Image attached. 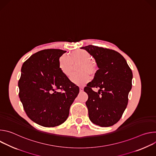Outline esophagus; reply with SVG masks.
<instances>
[{
    "label": "esophagus",
    "instance_id": "34e87169",
    "mask_svg": "<svg viewBox=\"0 0 156 156\" xmlns=\"http://www.w3.org/2000/svg\"><path fill=\"white\" fill-rule=\"evenodd\" d=\"M80 91H83V87H80Z\"/></svg>",
    "mask_w": 156,
    "mask_h": 156
}]
</instances>
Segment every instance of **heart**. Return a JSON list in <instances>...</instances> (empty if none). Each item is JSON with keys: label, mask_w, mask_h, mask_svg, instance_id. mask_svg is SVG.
Here are the masks:
<instances>
[{"label": "heart", "mask_w": 156, "mask_h": 156, "mask_svg": "<svg viewBox=\"0 0 156 156\" xmlns=\"http://www.w3.org/2000/svg\"><path fill=\"white\" fill-rule=\"evenodd\" d=\"M92 60V56L87 51H77L72 52L70 56L61 55L58 59V66L63 74L69 76L72 74L73 64L80 63L78 70L81 73L73 75L70 80L76 84L84 85L90 80V77L87 73L93 74L95 71Z\"/></svg>", "instance_id": "obj_1"}]
</instances>
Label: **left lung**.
<instances>
[{
	"mask_svg": "<svg viewBox=\"0 0 156 156\" xmlns=\"http://www.w3.org/2000/svg\"><path fill=\"white\" fill-rule=\"evenodd\" d=\"M96 60L99 70L84 91L89 118L101 127L112 126L121 119L127 106L133 73L125 58L112 49L93 45L81 48ZM93 87L100 89L97 93Z\"/></svg>",
	"mask_w": 156,
	"mask_h": 156,
	"instance_id": "obj_1",
	"label": "left lung"
}]
</instances>
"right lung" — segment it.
Segmentation results:
<instances>
[{
  "label": "right lung",
  "mask_w": 156,
  "mask_h": 156,
  "mask_svg": "<svg viewBox=\"0 0 156 156\" xmlns=\"http://www.w3.org/2000/svg\"><path fill=\"white\" fill-rule=\"evenodd\" d=\"M66 51L45 49L32 55L22 65L19 98L28 117L37 124L54 127L63 123L80 89L59 69Z\"/></svg>",
  "instance_id": "right-lung-1"
}]
</instances>
